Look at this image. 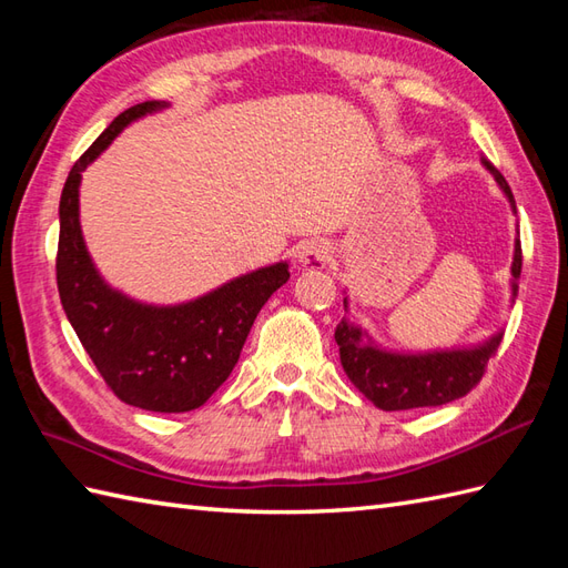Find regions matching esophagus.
Listing matches in <instances>:
<instances>
[{
  "instance_id": "esophagus-1",
  "label": "esophagus",
  "mask_w": 568,
  "mask_h": 568,
  "mask_svg": "<svg viewBox=\"0 0 568 568\" xmlns=\"http://www.w3.org/2000/svg\"><path fill=\"white\" fill-rule=\"evenodd\" d=\"M297 261L310 265V268H317V265H324L329 261V246L320 239L305 241V244H300L297 248Z\"/></svg>"
}]
</instances>
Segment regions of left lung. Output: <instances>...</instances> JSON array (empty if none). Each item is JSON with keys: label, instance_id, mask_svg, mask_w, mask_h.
<instances>
[{"label": "left lung", "instance_id": "1", "mask_svg": "<svg viewBox=\"0 0 568 568\" xmlns=\"http://www.w3.org/2000/svg\"><path fill=\"white\" fill-rule=\"evenodd\" d=\"M484 165L498 180L513 210L515 197L500 171L488 161ZM523 273V246L515 244L513 258V295H517V277ZM334 339L339 344L342 366L348 381L381 409H415L437 407L464 397L484 378L490 356L498 352L503 332L493 334L486 344L474 348H454V352L432 354H393L373 344L366 332L356 324L342 320L336 324Z\"/></svg>", "mask_w": 568, "mask_h": 568}]
</instances>
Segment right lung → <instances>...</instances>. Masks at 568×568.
Listing matches in <instances>:
<instances>
[{"mask_svg": "<svg viewBox=\"0 0 568 568\" xmlns=\"http://www.w3.org/2000/svg\"><path fill=\"white\" fill-rule=\"evenodd\" d=\"M163 106L159 100L129 106L70 168L58 210L55 281L72 329L119 400L151 413H190L229 378L253 320L291 271L287 263L265 265L173 307L136 303L102 281L80 232L82 171L126 124Z\"/></svg>", "mask_w": 568, "mask_h": 568, "instance_id": "right-lung-1", "label": "right lung"}]
</instances>
